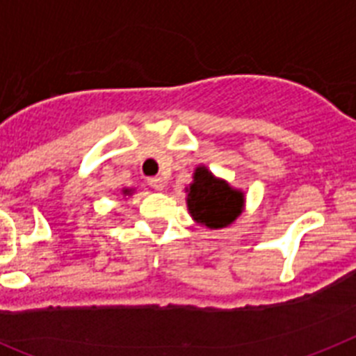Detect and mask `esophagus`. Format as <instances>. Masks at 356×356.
<instances>
[{
	"label": "esophagus",
	"instance_id": "esophagus-1",
	"mask_svg": "<svg viewBox=\"0 0 356 356\" xmlns=\"http://www.w3.org/2000/svg\"><path fill=\"white\" fill-rule=\"evenodd\" d=\"M149 185H151L154 191H163L165 189V181L160 176H154V178H149Z\"/></svg>",
	"mask_w": 356,
	"mask_h": 356
}]
</instances>
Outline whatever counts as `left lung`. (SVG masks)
Wrapping results in <instances>:
<instances>
[{
    "mask_svg": "<svg viewBox=\"0 0 356 356\" xmlns=\"http://www.w3.org/2000/svg\"><path fill=\"white\" fill-rule=\"evenodd\" d=\"M187 209L196 224L209 229H222L233 224L243 211V193L220 180L207 167L195 169L193 184L185 189Z\"/></svg>",
    "mask_w": 356,
    "mask_h": 356,
    "instance_id": "left-lung-1",
    "label": "left lung"
}]
</instances>
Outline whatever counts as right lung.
I'll return each mask as SVG.
<instances>
[{
  "mask_svg": "<svg viewBox=\"0 0 356 356\" xmlns=\"http://www.w3.org/2000/svg\"><path fill=\"white\" fill-rule=\"evenodd\" d=\"M123 195H131V189H123Z\"/></svg>",
  "mask_w": 356,
  "mask_h": 356,
  "instance_id": "1",
  "label": "right lung"
}]
</instances>
